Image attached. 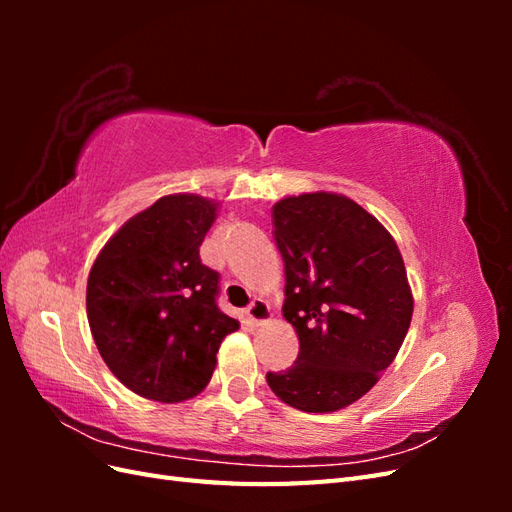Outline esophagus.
Returning a JSON list of instances; mask_svg holds the SVG:
<instances>
[{
	"mask_svg": "<svg viewBox=\"0 0 512 512\" xmlns=\"http://www.w3.org/2000/svg\"><path fill=\"white\" fill-rule=\"evenodd\" d=\"M247 318H250L254 324L269 322L271 320V307L262 299H256L250 307H247Z\"/></svg>",
	"mask_w": 512,
	"mask_h": 512,
	"instance_id": "esophagus-1",
	"label": "esophagus"
}]
</instances>
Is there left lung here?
<instances>
[{"mask_svg": "<svg viewBox=\"0 0 512 512\" xmlns=\"http://www.w3.org/2000/svg\"><path fill=\"white\" fill-rule=\"evenodd\" d=\"M273 239L299 356L269 371L267 382L297 410H342L380 380L404 344L414 309L404 258L374 215L333 192L275 203Z\"/></svg>", "mask_w": 512, "mask_h": 512, "instance_id": "1", "label": "left lung"}]
</instances>
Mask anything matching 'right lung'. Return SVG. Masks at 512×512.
Instances as JSON below:
<instances>
[{"instance_id":"obj_1","label":"right lung","mask_w":512,"mask_h":512,"mask_svg":"<svg viewBox=\"0 0 512 512\" xmlns=\"http://www.w3.org/2000/svg\"><path fill=\"white\" fill-rule=\"evenodd\" d=\"M218 203L170 194L106 241L87 280V320L100 356L130 391L162 404L209 384L222 339L239 320L220 312V273L198 247Z\"/></svg>"}]
</instances>
